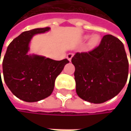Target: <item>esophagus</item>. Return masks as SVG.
<instances>
[{"label": "esophagus", "mask_w": 131, "mask_h": 131, "mask_svg": "<svg viewBox=\"0 0 131 131\" xmlns=\"http://www.w3.org/2000/svg\"><path fill=\"white\" fill-rule=\"evenodd\" d=\"M72 57H73V54H72V53H68V54L67 55V58H68V60L70 62H71Z\"/></svg>", "instance_id": "esophagus-1"}]
</instances>
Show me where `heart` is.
I'll return each instance as SVG.
<instances>
[{
    "label": "heart",
    "mask_w": 131,
    "mask_h": 131,
    "mask_svg": "<svg viewBox=\"0 0 131 131\" xmlns=\"http://www.w3.org/2000/svg\"><path fill=\"white\" fill-rule=\"evenodd\" d=\"M89 38H90V35H85V36L84 37V39L87 40V39H89ZM99 41H100V37L98 36V35H93V36H91L90 38L89 45L90 46H96L99 43Z\"/></svg>",
    "instance_id": "obj_1"
}]
</instances>
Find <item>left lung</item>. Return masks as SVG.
<instances>
[{"mask_svg": "<svg viewBox=\"0 0 131 131\" xmlns=\"http://www.w3.org/2000/svg\"><path fill=\"white\" fill-rule=\"evenodd\" d=\"M71 62L75 68L76 93L85 101L104 103L116 96L127 82V53L122 41L111 34L104 35L93 50L77 52Z\"/></svg>", "mask_w": 131, "mask_h": 131, "instance_id": "1", "label": "left lung"}]
</instances>
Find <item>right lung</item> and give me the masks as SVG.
I'll list each match as a JSON object with an SVG mask.
<instances>
[{"mask_svg": "<svg viewBox=\"0 0 131 131\" xmlns=\"http://www.w3.org/2000/svg\"><path fill=\"white\" fill-rule=\"evenodd\" d=\"M49 30L46 27L23 32L9 44L3 59V75L7 86L16 97L26 102L39 101L50 96L55 80L69 63L68 59L54 60L28 54L34 35Z\"/></svg>", "mask_w": 131, "mask_h": 131, "instance_id": "right-lung-1", "label": "right lung"}]
</instances>
